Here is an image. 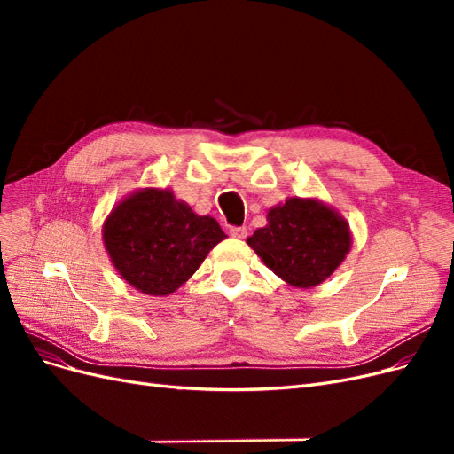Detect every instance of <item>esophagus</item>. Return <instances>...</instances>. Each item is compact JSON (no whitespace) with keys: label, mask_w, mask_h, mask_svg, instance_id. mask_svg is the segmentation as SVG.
Here are the masks:
<instances>
[{"label":"esophagus","mask_w":454,"mask_h":454,"mask_svg":"<svg viewBox=\"0 0 454 454\" xmlns=\"http://www.w3.org/2000/svg\"><path fill=\"white\" fill-rule=\"evenodd\" d=\"M229 235L232 239H244L246 237V227H231L229 229Z\"/></svg>","instance_id":"1"}]
</instances>
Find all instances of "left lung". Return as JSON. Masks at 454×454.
Instances as JSON below:
<instances>
[{
  "mask_svg": "<svg viewBox=\"0 0 454 454\" xmlns=\"http://www.w3.org/2000/svg\"><path fill=\"white\" fill-rule=\"evenodd\" d=\"M261 261L294 287H314L332 277L352 246L348 222L318 199L287 197L267 212V225L248 237Z\"/></svg>",
  "mask_w": 454,
  "mask_h": 454,
  "instance_id": "1",
  "label": "left lung"
}]
</instances>
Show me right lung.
<instances>
[{"mask_svg":"<svg viewBox=\"0 0 454 454\" xmlns=\"http://www.w3.org/2000/svg\"><path fill=\"white\" fill-rule=\"evenodd\" d=\"M223 239L214 217L195 214L168 187L136 189L102 225L106 252L121 278L153 297L174 294Z\"/></svg>","mask_w":454,"mask_h":454,"instance_id":"obj_1","label":"right lung"}]
</instances>
